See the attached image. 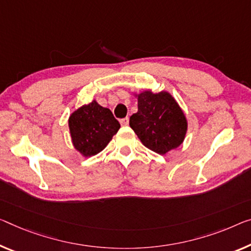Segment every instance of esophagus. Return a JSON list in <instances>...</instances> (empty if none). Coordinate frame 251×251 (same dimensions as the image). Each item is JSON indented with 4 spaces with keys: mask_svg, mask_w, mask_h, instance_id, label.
<instances>
[{
    "mask_svg": "<svg viewBox=\"0 0 251 251\" xmlns=\"http://www.w3.org/2000/svg\"><path fill=\"white\" fill-rule=\"evenodd\" d=\"M120 123L122 126H128L129 125V118H125V119H121Z\"/></svg>",
    "mask_w": 251,
    "mask_h": 251,
    "instance_id": "obj_1",
    "label": "esophagus"
}]
</instances>
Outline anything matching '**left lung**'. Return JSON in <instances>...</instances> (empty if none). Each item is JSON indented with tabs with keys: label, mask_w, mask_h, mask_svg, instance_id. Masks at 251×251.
<instances>
[{
	"label": "left lung",
	"mask_w": 251,
	"mask_h": 251,
	"mask_svg": "<svg viewBox=\"0 0 251 251\" xmlns=\"http://www.w3.org/2000/svg\"><path fill=\"white\" fill-rule=\"evenodd\" d=\"M137 98L138 112L130 117V126L142 145L159 155L182 145L187 120L176 100L165 91H145Z\"/></svg>",
	"instance_id": "1"
}]
</instances>
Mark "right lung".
Listing matches in <instances>:
<instances>
[{
    "label": "right lung",
    "mask_w": 251,
    "mask_h": 251,
    "mask_svg": "<svg viewBox=\"0 0 251 251\" xmlns=\"http://www.w3.org/2000/svg\"><path fill=\"white\" fill-rule=\"evenodd\" d=\"M68 126L73 145L84 157L102 151L120 129L112 112L95 100L74 111L68 119Z\"/></svg>",
    "instance_id": "right-lung-1"
}]
</instances>
